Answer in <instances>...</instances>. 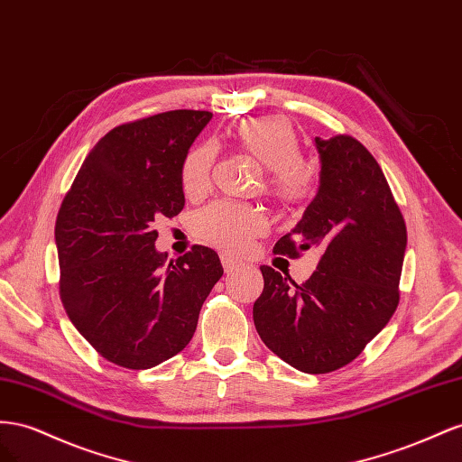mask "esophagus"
<instances>
[{
	"mask_svg": "<svg viewBox=\"0 0 462 462\" xmlns=\"http://www.w3.org/2000/svg\"><path fill=\"white\" fill-rule=\"evenodd\" d=\"M222 267H224V273L226 274H234L236 271H240L242 267H244V263H240V261H236V259H232V257H228V255H222Z\"/></svg>",
	"mask_w": 462,
	"mask_h": 462,
	"instance_id": "obj_1",
	"label": "esophagus"
}]
</instances>
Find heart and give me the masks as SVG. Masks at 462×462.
Segmentation results:
<instances>
[{
  "mask_svg": "<svg viewBox=\"0 0 462 462\" xmlns=\"http://www.w3.org/2000/svg\"><path fill=\"white\" fill-rule=\"evenodd\" d=\"M228 137L236 149L261 168L257 191L276 207H304L318 193V168L300 158V137L286 117H247L228 129ZM215 161L217 154L210 144H197L183 158L181 189L191 199L208 191ZM265 226L267 220L259 208L232 201L210 203L193 218L197 238L226 254L245 252Z\"/></svg>",
  "mask_w": 462,
  "mask_h": 462,
  "instance_id": "obj_1",
  "label": "heart"
}]
</instances>
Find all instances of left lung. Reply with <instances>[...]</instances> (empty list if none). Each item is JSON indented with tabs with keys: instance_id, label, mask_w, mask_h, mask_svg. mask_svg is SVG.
I'll list each match as a JSON object with an SVG mask.
<instances>
[{
	"instance_id": "obj_1",
	"label": "left lung",
	"mask_w": 462,
	"mask_h": 462,
	"mask_svg": "<svg viewBox=\"0 0 462 462\" xmlns=\"http://www.w3.org/2000/svg\"><path fill=\"white\" fill-rule=\"evenodd\" d=\"M319 191L274 254L298 259L319 247L306 282L263 265L254 304L261 340L304 374H328L358 358L399 306L406 224L383 170L352 135L315 137Z\"/></svg>"
}]
</instances>
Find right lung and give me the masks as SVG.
<instances>
[{"label":"right lung","instance_id":"1","mask_svg":"<svg viewBox=\"0 0 462 462\" xmlns=\"http://www.w3.org/2000/svg\"><path fill=\"white\" fill-rule=\"evenodd\" d=\"M213 114L170 110L114 127L65 193L56 218L60 298L102 358L149 370L188 346L222 276L215 249L158 254L156 222L181 213V164Z\"/></svg>","mask_w":462,"mask_h":462}]
</instances>
